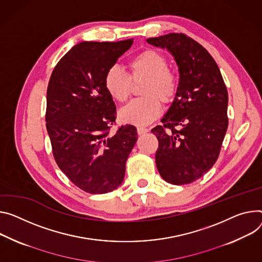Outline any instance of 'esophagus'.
Segmentation results:
<instances>
[{
  "instance_id": "1",
  "label": "esophagus",
  "mask_w": 262,
  "mask_h": 262,
  "mask_svg": "<svg viewBox=\"0 0 262 262\" xmlns=\"http://www.w3.org/2000/svg\"><path fill=\"white\" fill-rule=\"evenodd\" d=\"M137 132L139 135H144L146 133H148V128L145 127H137Z\"/></svg>"
}]
</instances>
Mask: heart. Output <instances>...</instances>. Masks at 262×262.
<instances>
[{
    "label": "heart",
    "instance_id": "heart-1",
    "mask_svg": "<svg viewBox=\"0 0 262 262\" xmlns=\"http://www.w3.org/2000/svg\"><path fill=\"white\" fill-rule=\"evenodd\" d=\"M167 57L154 49L140 52L128 62L129 73L117 66L111 67L104 76V86L117 102L127 101L134 83L143 81L141 98L132 101L119 113L120 120L135 125H147L160 116L161 102L169 104L178 92V79L168 68Z\"/></svg>",
    "mask_w": 262,
    "mask_h": 262
}]
</instances>
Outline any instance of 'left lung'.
Masks as SVG:
<instances>
[{
    "mask_svg": "<svg viewBox=\"0 0 262 262\" xmlns=\"http://www.w3.org/2000/svg\"><path fill=\"white\" fill-rule=\"evenodd\" d=\"M147 42L167 49L180 72L174 100L151 129L159 141L157 168L167 183L190 184L219 159L229 123L228 91L217 63L193 38L169 33Z\"/></svg>",
    "mask_w": 262,
    "mask_h": 262,
    "instance_id": "obj_1",
    "label": "left lung"
}]
</instances>
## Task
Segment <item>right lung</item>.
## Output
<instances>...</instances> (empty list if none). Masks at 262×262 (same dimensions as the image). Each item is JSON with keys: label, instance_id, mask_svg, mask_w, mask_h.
I'll return each instance as SVG.
<instances>
[{"label": "right lung", "instance_id": "1", "mask_svg": "<svg viewBox=\"0 0 262 262\" xmlns=\"http://www.w3.org/2000/svg\"><path fill=\"white\" fill-rule=\"evenodd\" d=\"M132 45V38L75 45L55 66L47 89L46 126L53 157L88 193H107L121 185L138 139L130 124L111 133L117 112L104 86L106 71Z\"/></svg>", "mask_w": 262, "mask_h": 262}]
</instances>
